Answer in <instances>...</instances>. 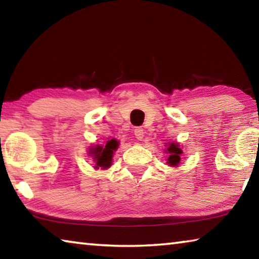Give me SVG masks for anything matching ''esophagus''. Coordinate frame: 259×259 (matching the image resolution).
Listing matches in <instances>:
<instances>
[{"instance_id":"esophagus-1","label":"esophagus","mask_w":259,"mask_h":259,"mask_svg":"<svg viewBox=\"0 0 259 259\" xmlns=\"http://www.w3.org/2000/svg\"><path fill=\"white\" fill-rule=\"evenodd\" d=\"M135 136L138 140H142L144 138V129L143 128H136L135 129Z\"/></svg>"}]
</instances>
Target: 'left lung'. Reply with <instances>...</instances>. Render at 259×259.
<instances>
[{"label": "left lung", "mask_w": 259, "mask_h": 259, "mask_svg": "<svg viewBox=\"0 0 259 259\" xmlns=\"http://www.w3.org/2000/svg\"><path fill=\"white\" fill-rule=\"evenodd\" d=\"M166 150L170 154L168 157V164L171 166H178L179 162H181V155L183 154L182 148H179L177 143H171L169 144V147Z\"/></svg>", "instance_id": "8db88e82"}]
</instances>
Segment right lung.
<instances>
[{
	"label": "right lung",
	"mask_w": 259,
	"mask_h": 259,
	"mask_svg": "<svg viewBox=\"0 0 259 259\" xmlns=\"http://www.w3.org/2000/svg\"><path fill=\"white\" fill-rule=\"evenodd\" d=\"M119 147V142L116 139L107 140L105 146L96 145L89 148V154L93 156L94 161L96 162V169H107L112 165L113 154Z\"/></svg>",
	"instance_id": "obj_1"
}]
</instances>
